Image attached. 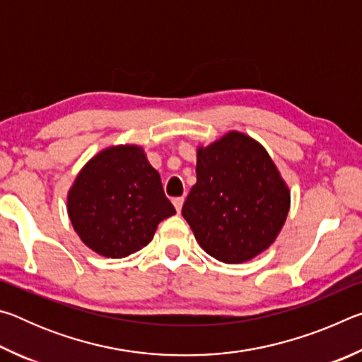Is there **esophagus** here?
<instances>
[{
  "mask_svg": "<svg viewBox=\"0 0 362 362\" xmlns=\"http://www.w3.org/2000/svg\"><path fill=\"white\" fill-rule=\"evenodd\" d=\"M183 201H185V198H183V196H179V198H174V199H173V204H174V207H175V211H177V212H180V211H182Z\"/></svg>",
  "mask_w": 362,
  "mask_h": 362,
  "instance_id": "34e87169",
  "label": "esophagus"
}]
</instances>
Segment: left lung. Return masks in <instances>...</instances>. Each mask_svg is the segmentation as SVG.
I'll use <instances>...</instances> for the list:
<instances>
[{"instance_id":"obj_1","label":"left lung","mask_w":362,"mask_h":362,"mask_svg":"<svg viewBox=\"0 0 362 362\" xmlns=\"http://www.w3.org/2000/svg\"><path fill=\"white\" fill-rule=\"evenodd\" d=\"M291 189L260 142L228 131L196 148V183L182 216L196 241L223 263L254 259L276 241Z\"/></svg>"}]
</instances>
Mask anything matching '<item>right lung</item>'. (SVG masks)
<instances>
[{"instance_id":"1","label":"right lung","mask_w":362,"mask_h":362,"mask_svg":"<svg viewBox=\"0 0 362 362\" xmlns=\"http://www.w3.org/2000/svg\"><path fill=\"white\" fill-rule=\"evenodd\" d=\"M66 212L84 246L122 259L148 244L175 209L140 145H110L89 159L66 193Z\"/></svg>"}]
</instances>
